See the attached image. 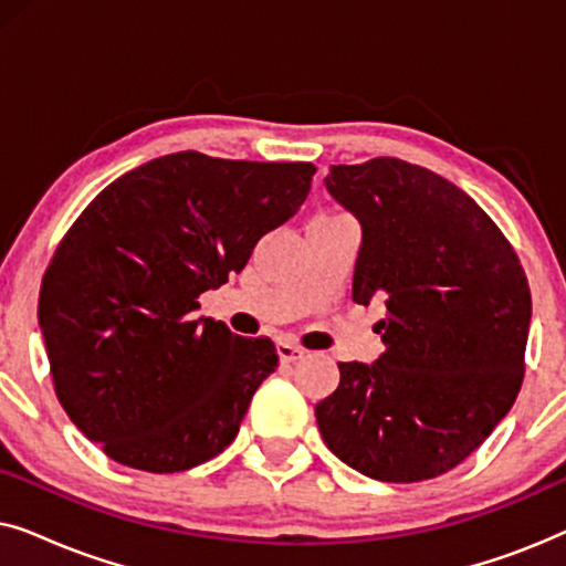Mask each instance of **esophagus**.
<instances>
[{
  "mask_svg": "<svg viewBox=\"0 0 566 566\" xmlns=\"http://www.w3.org/2000/svg\"><path fill=\"white\" fill-rule=\"evenodd\" d=\"M275 347H277V358H281L283 363H296V360H301L306 355L304 347H298V345H293V343H285V339H281V343H277Z\"/></svg>",
  "mask_w": 566,
  "mask_h": 566,
  "instance_id": "34e87169",
  "label": "esophagus"
}]
</instances>
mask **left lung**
Wrapping results in <instances>:
<instances>
[{"instance_id": "8db88e82", "label": "left lung", "mask_w": 566, "mask_h": 566, "mask_svg": "<svg viewBox=\"0 0 566 566\" xmlns=\"http://www.w3.org/2000/svg\"><path fill=\"white\" fill-rule=\"evenodd\" d=\"M329 196L360 221L353 301L386 298L376 363H339L314 407L324 443L378 482L446 474L521 391L531 289L521 260L461 188L394 157L335 165Z\"/></svg>"}]
</instances>
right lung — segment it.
<instances>
[{
  "mask_svg": "<svg viewBox=\"0 0 566 566\" xmlns=\"http://www.w3.org/2000/svg\"><path fill=\"white\" fill-rule=\"evenodd\" d=\"M314 172L167 154L107 185L61 239L38 301L53 389L113 461L172 474L237 438L277 350L196 316L198 296L242 273Z\"/></svg>",
  "mask_w": 566,
  "mask_h": 566,
  "instance_id": "right-lung-1",
  "label": "right lung"
}]
</instances>
